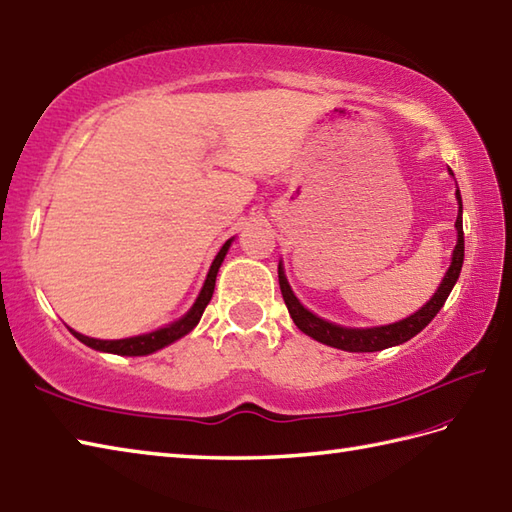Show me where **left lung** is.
<instances>
[{
  "label": "left lung",
  "instance_id": "1",
  "mask_svg": "<svg viewBox=\"0 0 512 512\" xmlns=\"http://www.w3.org/2000/svg\"><path fill=\"white\" fill-rule=\"evenodd\" d=\"M453 175V173H451ZM458 197V206H460V214L456 219V230H458V243L456 249H453V258L451 265L447 269L445 278H442L438 291L431 295V300L420 306V309L405 317L401 322H394L388 326H374V328H346L339 326L333 322H326L322 317H317L315 313H311L309 309H304L300 304V300L295 298V293L291 291L289 282L285 278V271H282V263L278 265V282H280V291L282 298H285V304L289 309L291 320L295 322V326L300 328L304 335H309L317 342H322L326 346H333L339 350H348V352H374V350H383L390 346H399L407 339H412L414 335H418L423 328L434 320L436 313L442 309V304L447 302L449 293L456 285V280L460 276V269L464 263V232H462V197L460 190H456Z\"/></svg>",
  "mask_w": 512,
  "mask_h": 512
}]
</instances>
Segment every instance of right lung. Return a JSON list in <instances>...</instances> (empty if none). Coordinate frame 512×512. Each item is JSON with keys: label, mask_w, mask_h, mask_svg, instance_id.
<instances>
[{"label": "right lung", "mask_w": 512, "mask_h": 512, "mask_svg": "<svg viewBox=\"0 0 512 512\" xmlns=\"http://www.w3.org/2000/svg\"><path fill=\"white\" fill-rule=\"evenodd\" d=\"M234 238H230V241H225V245L219 249L217 258L212 260L210 265V271H208V278L206 282H203V289L199 293L197 302L192 304V309L181 317V320L168 324L164 328H157V331L153 333H146V335H138V337H127V339H94V337H87V335H81L72 331V335L78 339V342H83L85 346L94 348V350H100V352H111V355H127V357H140V355H151V352L160 350L168 344L177 342L179 337L188 335L192 328H195L201 320L203 311H206L208 302L212 300V293H214V282H217V274H219V267L223 263V258L227 254V249H230Z\"/></svg>", "instance_id": "1"}]
</instances>
